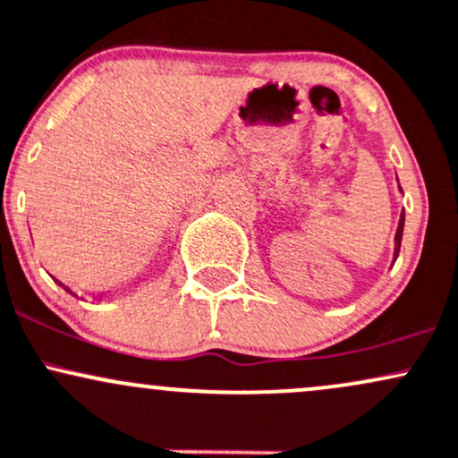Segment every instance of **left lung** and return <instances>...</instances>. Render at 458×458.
Listing matches in <instances>:
<instances>
[{
    "instance_id": "left-lung-1",
    "label": "left lung",
    "mask_w": 458,
    "mask_h": 458,
    "mask_svg": "<svg viewBox=\"0 0 458 458\" xmlns=\"http://www.w3.org/2000/svg\"><path fill=\"white\" fill-rule=\"evenodd\" d=\"M403 229H404V212L400 216V223H398V229H395V257L400 253V242H403Z\"/></svg>"
}]
</instances>
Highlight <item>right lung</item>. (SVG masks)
I'll list each match as a JSON object with an SVG mask.
<instances>
[{"label": "right lung", "instance_id": "obj_1", "mask_svg": "<svg viewBox=\"0 0 458 458\" xmlns=\"http://www.w3.org/2000/svg\"><path fill=\"white\" fill-rule=\"evenodd\" d=\"M66 290H69V287H66Z\"/></svg>", "mask_w": 458, "mask_h": 458}]
</instances>
